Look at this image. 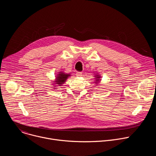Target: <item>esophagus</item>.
<instances>
[{
  "label": "esophagus",
  "instance_id": "esophagus-1",
  "mask_svg": "<svg viewBox=\"0 0 156 156\" xmlns=\"http://www.w3.org/2000/svg\"><path fill=\"white\" fill-rule=\"evenodd\" d=\"M76 76H78V77L81 76H82V73L80 72H76Z\"/></svg>",
  "mask_w": 156,
  "mask_h": 156
}]
</instances>
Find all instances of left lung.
Segmentation results:
<instances>
[{
    "label": "left lung",
    "mask_w": 156,
    "mask_h": 156,
    "mask_svg": "<svg viewBox=\"0 0 156 156\" xmlns=\"http://www.w3.org/2000/svg\"><path fill=\"white\" fill-rule=\"evenodd\" d=\"M95 77L96 78V82H95V83H99V81L101 80H100V77H101V76H99V75H96V76H95Z\"/></svg>",
    "instance_id": "left-lung-1"
}]
</instances>
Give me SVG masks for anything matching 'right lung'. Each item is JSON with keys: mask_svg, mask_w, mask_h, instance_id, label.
<instances>
[{"mask_svg": "<svg viewBox=\"0 0 156 156\" xmlns=\"http://www.w3.org/2000/svg\"><path fill=\"white\" fill-rule=\"evenodd\" d=\"M70 76V74H66L62 72H59V73L56 76L55 80V84H58V86H62V84L66 81V79H67Z\"/></svg>", "mask_w": 156, "mask_h": 156, "instance_id": "1", "label": "right lung"}]
</instances>
